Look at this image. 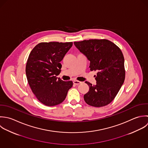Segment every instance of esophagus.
Listing matches in <instances>:
<instances>
[{
	"label": "esophagus",
	"instance_id": "obj_1",
	"mask_svg": "<svg viewBox=\"0 0 148 148\" xmlns=\"http://www.w3.org/2000/svg\"><path fill=\"white\" fill-rule=\"evenodd\" d=\"M73 84H75V85H79V84H80L81 83V82H79V81H78V80H74V81L73 82Z\"/></svg>",
	"mask_w": 148,
	"mask_h": 148
}]
</instances>
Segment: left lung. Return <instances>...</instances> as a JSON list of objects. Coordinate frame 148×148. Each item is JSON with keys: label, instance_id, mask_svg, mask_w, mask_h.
Masks as SVG:
<instances>
[{"label": "left lung", "instance_id": "8db88e82", "mask_svg": "<svg viewBox=\"0 0 148 148\" xmlns=\"http://www.w3.org/2000/svg\"><path fill=\"white\" fill-rule=\"evenodd\" d=\"M76 47L90 61V70L97 71L96 85L86 82L89 91L84 99L90 106L100 107L110 103L117 95L125 78L124 57L120 48L106 40L74 42Z\"/></svg>", "mask_w": 148, "mask_h": 148}]
</instances>
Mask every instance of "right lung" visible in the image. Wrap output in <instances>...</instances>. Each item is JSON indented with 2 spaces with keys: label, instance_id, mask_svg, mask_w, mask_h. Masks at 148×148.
<instances>
[{
  "label": "right lung",
  "instance_id": "obj_1",
  "mask_svg": "<svg viewBox=\"0 0 148 148\" xmlns=\"http://www.w3.org/2000/svg\"><path fill=\"white\" fill-rule=\"evenodd\" d=\"M70 42H41L31 51L26 65V74L33 93L44 105L53 106L62 103L72 81L57 77L62 67L60 61L72 47Z\"/></svg>",
  "mask_w": 148,
  "mask_h": 148
}]
</instances>
